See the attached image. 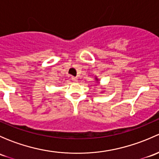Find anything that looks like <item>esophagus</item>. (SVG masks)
Instances as JSON below:
<instances>
[{"label":"esophagus","instance_id":"1","mask_svg":"<svg viewBox=\"0 0 159 159\" xmlns=\"http://www.w3.org/2000/svg\"><path fill=\"white\" fill-rule=\"evenodd\" d=\"M71 80L72 81H74V82H77V81H78V78H75V77H72Z\"/></svg>","mask_w":159,"mask_h":159}]
</instances>
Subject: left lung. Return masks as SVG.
I'll return each instance as SVG.
<instances>
[{"label": "left lung", "mask_w": 159, "mask_h": 159, "mask_svg": "<svg viewBox=\"0 0 159 159\" xmlns=\"http://www.w3.org/2000/svg\"><path fill=\"white\" fill-rule=\"evenodd\" d=\"M96 80H97V81H98V78H96Z\"/></svg>", "instance_id": "obj_1"}]
</instances>
